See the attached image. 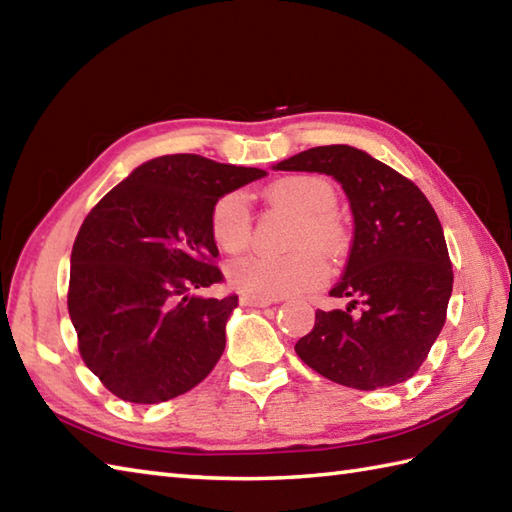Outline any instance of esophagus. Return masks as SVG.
Returning a JSON list of instances; mask_svg holds the SVG:
<instances>
[{
	"label": "esophagus",
	"mask_w": 512,
	"mask_h": 512,
	"mask_svg": "<svg viewBox=\"0 0 512 512\" xmlns=\"http://www.w3.org/2000/svg\"><path fill=\"white\" fill-rule=\"evenodd\" d=\"M239 303H242V306H246V308H268L270 303V299H255V297H239Z\"/></svg>",
	"instance_id": "esophagus-1"
}]
</instances>
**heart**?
Instances as JSON below:
<instances>
[{
    "label": "heart",
    "mask_w": 512,
    "mask_h": 512,
    "mask_svg": "<svg viewBox=\"0 0 512 512\" xmlns=\"http://www.w3.org/2000/svg\"><path fill=\"white\" fill-rule=\"evenodd\" d=\"M266 198L299 215L295 248L303 250L288 257L246 255L233 259L226 266L228 284L239 295L255 299H281L317 288L328 277V268L318 254L339 257L350 239L345 224L334 213L339 202L334 187L319 176H288L270 184ZM209 222L217 246L226 253L244 250L253 233L246 195L231 191L217 198Z\"/></svg>",
    "instance_id": "b5f03b06"
}]
</instances>
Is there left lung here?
I'll return each instance as SVG.
<instances>
[{
  "label": "left lung",
  "mask_w": 512,
  "mask_h": 512,
  "mask_svg": "<svg viewBox=\"0 0 512 512\" xmlns=\"http://www.w3.org/2000/svg\"><path fill=\"white\" fill-rule=\"evenodd\" d=\"M277 171L325 173L341 184L354 217L350 257L332 297L295 352L321 376L354 389L405 383L447 319L453 270L442 224L424 193L363 149L325 145L281 160Z\"/></svg>",
  "instance_id": "1"
}]
</instances>
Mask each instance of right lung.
Listing matches in <instances>:
<instances>
[{
    "mask_svg": "<svg viewBox=\"0 0 512 512\" xmlns=\"http://www.w3.org/2000/svg\"><path fill=\"white\" fill-rule=\"evenodd\" d=\"M264 169L173 154L147 160L85 217L70 257L68 310L85 365L114 396L156 405L211 374L237 297L220 284L211 209Z\"/></svg>",
    "mask_w": 512,
    "mask_h": 512,
    "instance_id": "1",
    "label": "right lung"
}]
</instances>
